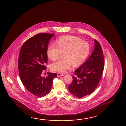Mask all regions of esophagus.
Listing matches in <instances>:
<instances>
[{
    "instance_id": "1",
    "label": "esophagus",
    "mask_w": 126,
    "mask_h": 126,
    "mask_svg": "<svg viewBox=\"0 0 126 126\" xmlns=\"http://www.w3.org/2000/svg\"><path fill=\"white\" fill-rule=\"evenodd\" d=\"M64 74L62 73H58L57 74V76H58V77H61V76H64Z\"/></svg>"
}]
</instances>
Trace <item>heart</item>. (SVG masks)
Returning a JSON list of instances; mask_svg holds the SVG:
<instances>
[{"label":"heart","mask_w":126,"mask_h":126,"mask_svg":"<svg viewBox=\"0 0 126 126\" xmlns=\"http://www.w3.org/2000/svg\"><path fill=\"white\" fill-rule=\"evenodd\" d=\"M90 46L86 41L78 37L64 36L56 40L55 45L47 47V55L50 60L54 61L63 53L62 59L58 60L51 64V70L64 73L72 68L78 67L83 63L89 55Z\"/></svg>","instance_id":"b5f03b06"}]
</instances>
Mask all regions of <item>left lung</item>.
<instances>
[{
  "instance_id": "1",
  "label": "left lung",
  "mask_w": 126,
  "mask_h": 126,
  "mask_svg": "<svg viewBox=\"0 0 126 126\" xmlns=\"http://www.w3.org/2000/svg\"><path fill=\"white\" fill-rule=\"evenodd\" d=\"M95 46L89 58L75 71V76L68 86L72 95L81 98L92 93L99 84L103 74L104 60L101 46L94 40Z\"/></svg>"
}]
</instances>
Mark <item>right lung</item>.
Returning a JSON list of instances; mask_svg holds the SVG:
<instances>
[{"label":"right lung","mask_w":126,"mask_h":126,"mask_svg":"<svg viewBox=\"0 0 126 126\" xmlns=\"http://www.w3.org/2000/svg\"><path fill=\"white\" fill-rule=\"evenodd\" d=\"M54 34L41 33L26 41L22 46L18 59L19 77L24 86L31 93L39 97L50 92L56 73H50L45 78L41 76L46 69L47 49Z\"/></svg>","instance_id":"1"}]
</instances>
